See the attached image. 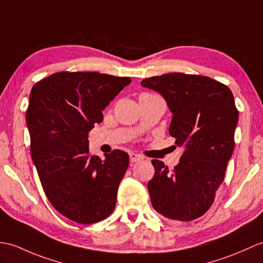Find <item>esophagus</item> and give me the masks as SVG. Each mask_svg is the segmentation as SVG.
<instances>
[{
    "instance_id": "1",
    "label": "esophagus",
    "mask_w": 263,
    "mask_h": 263,
    "mask_svg": "<svg viewBox=\"0 0 263 263\" xmlns=\"http://www.w3.org/2000/svg\"><path fill=\"white\" fill-rule=\"evenodd\" d=\"M142 160V157L138 155V154H134V152H131L130 154V161L131 162H137V161H140Z\"/></svg>"
}]
</instances>
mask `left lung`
I'll use <instances>...</instances> for the list:
<instances>
[{"instance_id": "8db88e82", "label": "left lung", "mask_w": 263, "mask_h": 263, "mask_svg": "<svg viewBox=\"0 0 263 263\" xmlns=\"http://www.w3.org/2000/svg\"><path fill=\"white\" fill-rule=\"evenodd\" d=\"M141 86L166 100L173 113L169 134L185 150L173 170L152 160L156 173L148 182L152 206L167 218L193 221L212 206L233 154L239 121L233 94L210 77L181 72L145 78Z\"/></svg>"}]
</instances>
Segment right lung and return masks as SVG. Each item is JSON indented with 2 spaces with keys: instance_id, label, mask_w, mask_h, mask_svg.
<instances>
[{
  "instance_id": "right-lung-1",
  "label": "right lung",
  "mask_w": 263,
  "mask_h": 263,
  "mask_svg": "<svg viewBox=\"0 0 263 263\" xmlns=\"http://www.w3.org/2000/svg\"><path fill=\"white\" fill-rule=\"evenodd\" d=\"M130 83L129 77L62 71L31 89L26 118L32 161L49 201L76 223L100 222L114 211L129 155L89 156L88 133Z\"/></svg>"
}]
</instances>
